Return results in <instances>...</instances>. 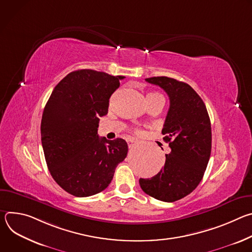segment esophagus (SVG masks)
Returning <instances> with one entry per match:
<instances>
[{
	"label": "esophagus",
	"instance_id": "esophagus-1",
	"mask_svg": "<svg viewBox=\"0 0 252 252\" xmlns=\"http://www.w3.org/2000/svg\"><path fill=\"white\" fill-rule=\"evenodd\" d=\"M135 145H136V141H135L134 139H128V140H127V146H128L129 149L133 148Z\"/></svg>",
	"mask_w": 252,
	"mask_h": 252
}]
</instances>
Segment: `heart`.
I'll use <instances>...</instances> for the list:
<instances>
[{"label":"heart","mask_w":252,"mask_h":252,"mask_svg":"<svg viewBox=\"0 0 252 252\" xmlns=\"http://www.w3.org/2000/svg\"><path fill=\"white\" fill-rule=\"evenodd\" d=\"M157 94H157V93H152V94H149L147 97H149V96H153V95H157Z\"/></svg>","instance_id":"b5f03b06"}]
</instances>
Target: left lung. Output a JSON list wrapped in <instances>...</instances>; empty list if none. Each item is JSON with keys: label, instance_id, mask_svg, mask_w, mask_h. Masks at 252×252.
<instances>
[{"label": "left lung", "instance_id": "8db88e82", "mask_svg": "<svg viewBox=\"0 0 252 252\" xmlns=\"http://www.w3.org/2000/svg\"><path fill=\"white\" fill-rule=\"evenodd\" d=\"M169 97L161 133L171 150L163 168L152 178H139L141 189L152 197L173 202L192 192L201 182L211 152V126L206 106L188 84L167 77L146 79Z\"/></svg>", "mask_w": 252, "mask_h": 252}]
</instances>
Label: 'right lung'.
<instances>
[{
	"label": "right lung",
	"mask_w": 252,
	"mask_h": 252,
	"mask_svg": "<svg viewBox=\"0 0 252 252\" xmlns=\"http://www.w3.org/2000/svg\"><path fill=\"white\" fill-rule=\"evenodd\" d=\"M123 76L94 69H78L54 89L41 123L48 168L66 192L87 197L105 189L117 165L127 155L123 138L99 137V117L109 111L110 97Z\"/></svg>",
	"instance_id": "obj_1"
}]
</instances>
